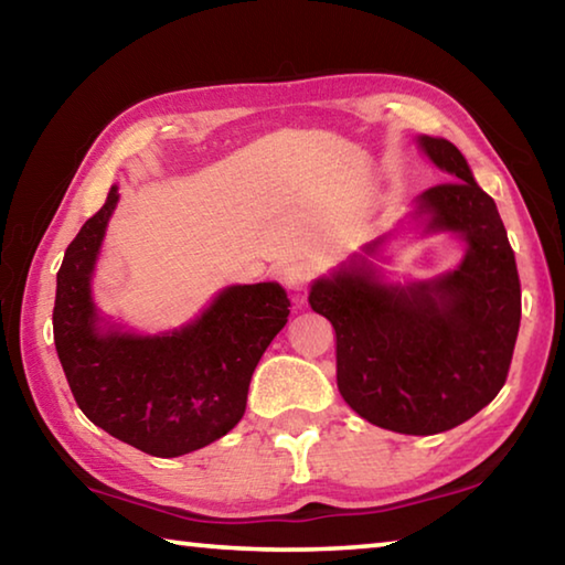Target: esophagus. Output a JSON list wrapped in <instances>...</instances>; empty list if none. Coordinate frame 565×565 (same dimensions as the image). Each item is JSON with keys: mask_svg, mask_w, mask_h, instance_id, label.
<instances>
[{"mask_svg": "<svg viewBox=\"0 0 565 565\" xmlns=\"http://www.w3.org/2000/svg\"><path fill=\"white\" fill-rule=\"evenodd\" d=\"M311 274H315V268H311V264L307 262H289L281 266V281L286 284V289L291 291L307 289Z\"/></svg>", "mask_w": 565, "mask_h": 565, "instance_id": "esophagus-1", "label": "esophagus"}]
</instances>
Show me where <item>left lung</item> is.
<instances>
[{"mask_svg":"<svg viewBox=\"0 0 565 565\" xmlns=\"http://www.w3.org/2000/svg\"><path fill=\"white\" fill-rule=\"evenodd\" d=\"M450 178L417 195L402 222L418 235L466 244L450 273L390 280L383 244L394 231L311 281L309 303L337 334V387L366 423L399 435H437L490 405L505 384L521 327V281L498 205L445 138L417 136Z\"/></svg>","mask_w":565,"mask_h":565,"instance_id":"1","label":"left lung"}]
</instances>
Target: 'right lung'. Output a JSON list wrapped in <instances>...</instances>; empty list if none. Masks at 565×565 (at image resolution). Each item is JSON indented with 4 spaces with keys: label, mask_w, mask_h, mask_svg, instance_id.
<instances>
[{
    "label": "right lung",
    "mask_w": 565,
    "mask_h": 565,
    "mask_svg": "<svg viewBox=\"0 0 565 565\" xmlns=\"http://www.w3.org/2000/svg\"><path fill=\"white\" fill-rule=\"evenodd\" d=\"M118 185L85 221L57 271L55 347L89 423L156 458H178L221 440L246 412L250 374L289 317L276 281L234 284L185 324L156 334L105 317L93 279Z\"/></svg>",
    "instance_id": "1"
}]
</instances>
